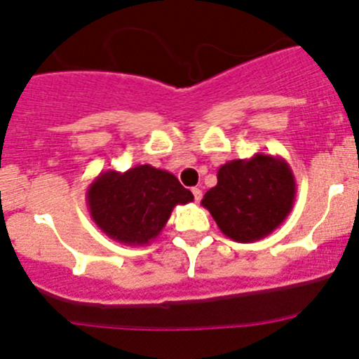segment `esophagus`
<instances>
[{"instance_id":"34e87169","label":"esophagus","mask_w":359,"mask_h":359,"mask_svg":"<svg viewBox=\"0 0 359 359\" xmlns=\"http://www.w3.org/2000/svg\"><path fill=\"white\" fill-rule=\"evenodd\" d=\"M192 194H194V199L196 201H201V196H203V192L199 189H192Z\"/></svg>"}]
</instances>
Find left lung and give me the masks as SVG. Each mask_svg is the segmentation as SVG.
<instances>
[{
  "mask_svg": "<svg viewBox=\"0 0 359 359\" xmlns=\"http://www.w3.org/2000/svg\"><path fill=\"white\" fill-rule=\"evenodd\" d=\"M297 194L293 170L284 158L257 152L231 160L217 170V185L201 205L219 230L237 243L264 239L290 215Z\"/></svg>",
  "mask_w": 359,
  "mask_h": 359,
  "instance_id": "8db88e82",
  "label": "left lung"
}]
</instances>
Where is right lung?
<instances>
[{
    "instance_id": "add662e5",
    "label": "right lung",
    "mask_w": 359,
    "mask_h": 359,
    "mask_svg": "<svg viewBox=\"0 0 359 359\" xmlns=\"http://www.w3.org/2000/svg\"><path fill=\"white\" fill-rule=\"evenodd\" d=\"M91 219L116 243L145 246L160 236L176 205L194 201L174 174L151 165L104 170L86 192Z\"/></svg>"
}]
</instances>
